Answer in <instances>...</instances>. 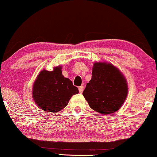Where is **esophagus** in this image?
<instances>
[{
	"label": "esophagus",
	"mask_w": 157,
	"mask_h": 157,
	"mask_svg": "<svg viewBox=\"0 0 157 157\" xmlns=\"http://www.w3.org/2000/svg\"><path fill=\"white\" fill-rule=\"evenodd\" d=\"M84 87L83 86H80L79 87V93L80 94H82L83 92V91H84Z\"/></svg>",
	"instance_id": "1"
}]
</instances>
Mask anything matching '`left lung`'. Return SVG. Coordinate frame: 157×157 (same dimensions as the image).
Instances as JSON below:
<instances>
[{"mask_svg": "<svg viewBox=\"0 0 157 157\" xmlns=\"http://www.w3.org/2000/svg\"><path fill=\"white\" fill-rule=\"evenodd\" d=\"M127 94V82L117 68L105 62L94 63L91 79L82 93L91 109L103 114L115 113Z\"/></svg>", "mask_w": 157, "mask_h": 157, "instance_id": "1", "label": "left lung"}]
</instances>
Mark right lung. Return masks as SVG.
Listing matches in <instances>:
<instances>
[{
  "instance_id": "1",
  "label": "right lung",
  "mask_w": 157,
  "mask_h": 157,
  "mask_svg": "<svg viewBox=\"0 0 157 157\" xmlns=\"http://www.w3.org/2000/svg\"><path fill=\"white\" fill-rule=\"evenodd\" d=\"M61 66L52 71L43 70L35 81L33 98L39 108L46 112L56 113L68 105L72 96L79 93L68 78L62 75Z\"/></svg>"
}]
</instances>
